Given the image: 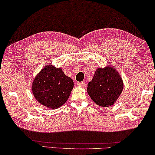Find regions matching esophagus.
<instances>
[{
    "label": "esophagus",
    "instance_id": "34e87169",
    "mask_svg": "<svg viewBox=\"0 0 155 155\" xmlns=\"http://www.w3.org/2000/svg\"><path fill=\"white\" fill-rule=\"evenodd\" d=\"M77 85L79 86V87H84L85 85H86V82L84 81H83V82H79L77 83Z\"/></svg>",
    "mask_w": 155,
    "mask_h": 155
}]
</instances>
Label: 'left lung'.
Here are the masks:
<instances>
[{"mask_svg":"<svg viewBox=\"0 0 155 155\" xmlns=\"http://www.w3.org/2000/svg\"><path fill=\"white\" fill-rule=\"evenodd\" d=\"M123 91V81L115 68H98L88 84L87 92L94 102L102 107L114 104Z\"/></svg>","mask_w":155,"mask_h":155,"instance_id":"1","label":"left lung"}]
</instances>
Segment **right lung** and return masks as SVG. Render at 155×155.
I'll return each instance as SVG.
<instances>
[{
    "mask_svg": "<svg viewBox=\"0 0 155 155\" xmlns=\"http://www.w3.org/2000/svg\"><path fill=\"white\" fill-rule=\"evenodd\" d=\"M73 88V82L60 68L47 66L40 71L32 84L35 98L50 109L60 107L67 101Z\"/></svg>",
    "mask_w": 155,
    "mask_h": 155,
    "instance_id": "1",
    "label": "right lung"
}]
</instances>
